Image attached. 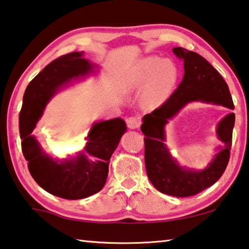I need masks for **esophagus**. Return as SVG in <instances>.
Masks as SVG:
<instances>
[{
    "mask_svg": "<svg viewBox=\"0 0 249 249\" xmlns=\"http://www.w3.org/2000/svg\"><path fill=\"white\" fill-rule=\"evenodd\" d=\"M126 124H127V126L130 129H136L141 126L142 120H141V117H138V116H130L127 120H126Z\"/></svg>",
    "mask_w": 249,
    "mask_h": 249,
    "instance_id": "1",
    "label": "esophagus"
}]
</instances>
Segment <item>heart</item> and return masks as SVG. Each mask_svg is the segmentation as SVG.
<instances>
[{"label":"heart","mask_w":249,"mask_h":249,"mask_svg":"<svg viewBox=\"0 0 249 249\" xmlns=\"http://www.w3.org/2000/svg\"><path fill=\"white\" fill-rule=\"evenodd\" d=\"M178 80V69L168 60L148 57L142 60L135 73V82L140 86L148 83L145 92L150 104H160L165 101Z\"/></svg>","instance_id":"b5f03b06"}]
</instances>
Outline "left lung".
Instances as JSON below:
<instances>
[{
    "label": "left lung",
    "instance_id": "left-lung-1",
    "mask_svg": "<svg viewBox=\"0 0 249 249\" xmlns=\"http://www.w3.org/2000/svg\"><path fill=\"white\" fill-rule=\"evenodd\" d=\"M172 52L183 60L182 81L165 103L144 116L141 129L145 135V166L150 182L161 193L184 197L203 191L224 174L230 160L235 115L231 113L218 123L217 137L224 148L202 171L183 169L171 158L165 145L168 120L192 101L220 104L231 109L234 108V103L225 80L208 60L182 47H176Z\"/></svg>",
    "mask_w": 249,
    "mask_h": 249
}]
</instances>
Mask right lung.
<instances>
[{
    "label": "right lung",
    "mask_w": 249,
    "mask_h": 249,
    "mask_svg": "<svg viewBox=\"0 0 249 249\" xmlns=\"http://www.w3.org/2000/svg\"><path fill=\"white\" fill-rule=\"evenodd\" d=\"M91 71L92 65L82 58V53H70L54 59L29 82L19 112L22 151L29 172L45 191L67 200L84 199L102 190L109 158L126 130L125 122L114 119L94 124L83 153L61 161L44 154L31 134L59 88Z\"/></svg>",
    "instance_id": "add662e5"
}]
</instances>
